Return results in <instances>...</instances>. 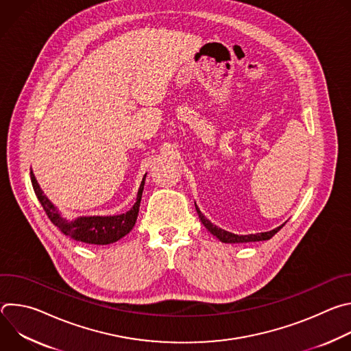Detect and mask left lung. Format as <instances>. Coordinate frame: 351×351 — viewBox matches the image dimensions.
<instances>
[{
    "label": "left lung",
    "instance_id": "8db88e82",
    "mask_svg": "<svg viewBox=\"0 0 351 351\" xmlns=\"http://www.w3.org/2000/svg\"><path fill=\"white\" fill-rule=\"evenodd\" d=\"M195 204V203H194ZM195 210H197V214L199 217V221H202V223L215 236L218 237L222 243H248V241H261V240H269L275 233H278L283 226H278L269 232H263V233H256V234H234V233H230L228 230H223L221 228H218L217 225H214L213 222H210L204 215L203 213L198 210V207L195 206Z\"/></svg>",
    "mask_w": 351,
    "mask_h": 351
}]
</instances>
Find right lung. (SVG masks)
I'll return each mask as SVG.
<instances>
[{
    "mask_svg": "<svg viewBox=\"0 0 351 351\" xmlns=\"http://www.w3.org/2000/svg\"><path fill=\"white\" fill-rule=\"evenodd\" d=\"M30 179H32L34 193L38 198L40 204L43 206L47 217L64 234L87 244L104 245V244H111L118 241L133 229L138 215V207L141 202L145 175L138 187L136 203L128 213L121 215H110V217H99V215L79 217L76 219H66L62 217V214L57 210V207L51 202H49L47 195L44 194V191L41 190V187L38 186L32 169H30Z\"/></svg>",
    "mask_w": 351,
    "mask_h": 351,
    "instance_id": "obj_1",
    "label": "right lung"
}]
</instances>
